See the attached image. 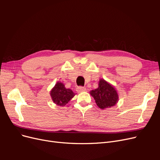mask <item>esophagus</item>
Masks as SVG:
<instances>
[{"mask_svg": "<svg viewBox=\"0 0 160 160\" xmlns=\"http://www.w3.org/2000/svg\"><path fill=\"white\" fill-rule=\"evenodd\" d=\"M77 91L78 92V93H81V92L86 91V88H83V87H78V88H77Z\"/></svg>", "mask_w": 160, "mask_h": 160, "instance_id": "1", "label": "esophagus"}]
</instances>
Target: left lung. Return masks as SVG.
I'll list each match as a JSON object with an SVG mask.
<instances>
[{"instance_id":"left-lung-1","label":"left lung","mask_w":160,"mask_h":160,"mask_svg":"<svg viewBox=\"0 0 160 160\" xmlns=\"http://www.w3.org/2000/svg\"><path fill=\"white\" fill-rule=\"evenodd\" d=\"M95 103L101 109L113 107L119 101V95L115 87L103 79H100L98 88L90 91Z\"/></svg>"}]
</instances>
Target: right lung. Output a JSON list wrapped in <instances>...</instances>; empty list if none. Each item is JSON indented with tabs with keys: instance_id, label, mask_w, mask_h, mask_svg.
Returning a JSON list of instances; mask_svg holds the SVG:
<instances>
[{
	"instance_id": "add662e5",
	"label": "right lung",
	"mask_w": 160,
	"mask_h": 160,
	"mask_svg": "<svg viewBox=\"0 0 160 160\" xmlns=\"http://www.w3.org/2000/svg\"><path fill=\"white\" fill-rule=\"evenodd\" d=\"M50 95L53 103L57 105L64 107L75 95V93L71 89H67L64 83L57 81L51 90Z\"/></svg>"
}]
</instances>
